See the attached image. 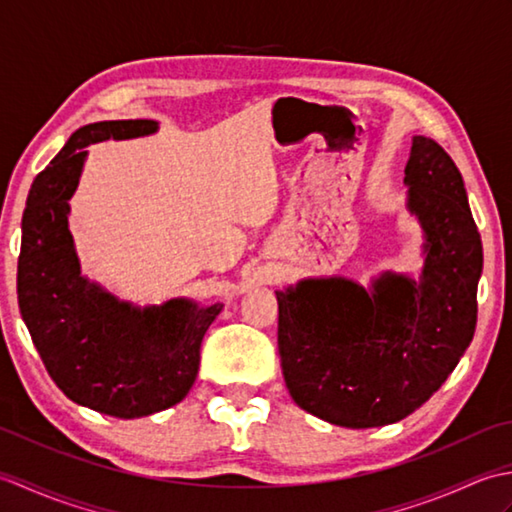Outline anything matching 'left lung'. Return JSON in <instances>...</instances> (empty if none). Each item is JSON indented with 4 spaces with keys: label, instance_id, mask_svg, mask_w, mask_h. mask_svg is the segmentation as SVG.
Instances as JSON below:
<instances>
[{
    "label": "left lung",
    "instance_id": "1",
    "mask_svg": "<svg viewBox=\"0 0 512 512\" xmlns=\"http://www.w3.org/2000/svg\"><path fill=\"white\" fill-rule=\"evenodd\" d=\"M407 209L424 231L418 281L383 273L277 290V345L301 409L350 429L385 427L424 405L473 341L482 239L462 173L436 140L413 136Z\"/></svg>",
    "mask_w": 512,
    "mask_h": 512
}]
</instances>
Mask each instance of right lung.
<instances>
[{
    "label": "right lung",
    "instance_id": "obj_1",
    "mask_svg": "<svg viewBox=\"0 0 512 512\" xmlns=\"http://www.w3.org/2000/svg\"><path fill=\"white\" fill-rule=\"evenodd\" d=\"M156 121L85 125L35 178L21 220L17 297L21 319L50 378L76 405L143 418L189 394L204 332L220 314L189 299L136 308L81 275L68 213L85 147L154 134Z\"/></svg>",
    "mask_w": 512,
    "mask_h": 512
}]
</instances>
